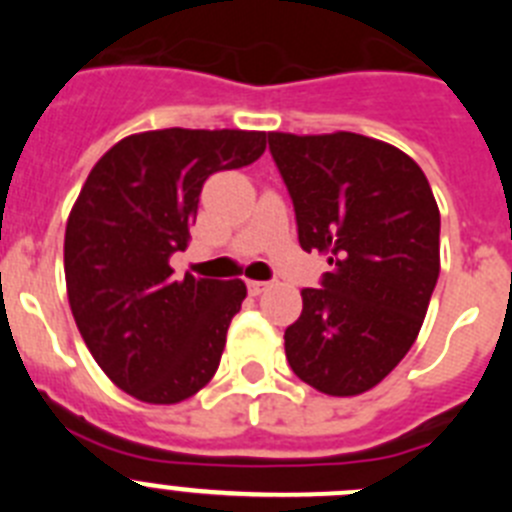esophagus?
I'll use <instances>...</instances> for the list:
<instances>
[{
  "label": "esophagus",
  "mask_w": 512,
  "mask_h": 512,
  "mask_svg": "<svg viewBox=\"0 0 512 512\" xmlns=\"http://www.w3.org/2000/svg\"><path fill=\"white\" fill-rule=\"evenodd\" d=\"M266 287H269V282H248V292H251L253 297L261 295V292H266Z\"/></svg>",
  "instance_id": "esophagus-1"
}]
</instances>
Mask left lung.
<instances>
[{
    "label": "left lung",
    "mask_w": 512,
    "mask_h": 512,
    "mask_svg": "<svg viewBox=\"0 0 512 512\" xmlns=\"http://www.w3.org/2000/svg\"><path fill=\"white\" fill-rule=\"evenodd\" d=\"M300 246L328 253L284 330L292 372L318 392L372 390L408 354L441 271L431 184L400 148L356 133H269Z\"/></svg>",
    "instance_id": "obj_1"
}]
</instances>
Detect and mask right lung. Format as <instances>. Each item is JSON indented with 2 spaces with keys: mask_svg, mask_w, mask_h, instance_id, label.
Masks as SVG:
<instances>
[{
  "mask_svg": "<svg viewBox=\"0 0 512 512\" xmlns=\"http://www.w3.org/2000/svg\"><path fill=\"white\" fill-rule=\"evenodd\" d=\"M256 130L166 128L128 135L99 158L66 223L63 269L76 328L128 395L174 405L215 377L241 279H174L202 184L264 153Z\"/></svg>",
  "mask_w": 512,
  "mask_h": 512,
  "instance_id": "1",
  "label": "right lung"
}]
</instances>
